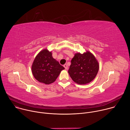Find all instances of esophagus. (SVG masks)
Segmentation results:
<instances>
[{
  "label": "esophagus",
  "instance_id": "esophagus-1",
  "mask_svg": "<svg viewBox=\"0 0 130 130\" xmlns=\"http://www.w3.org/2000/svg\"><path fill=\"white\" fill-rule=\"evenodd\" d=\"M64 67H65V68L66 69H68V66H67V64H64Z\"/></svg>",
  "mask_w": 130,
  "mask_h": 130
}]
</instances>
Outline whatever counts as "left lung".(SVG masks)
I'll list each match as a JSON object with an SVG mask.
<instances>
[{
	"label": "left lung",
	"instance_id": "1",
	"mask_svg": "<svg viewBox=\"0 0 130 130\" xmlns=\"http://www.w3.org/2000/svg\"><path fill=\"white\" fill-rule=\"evenodd\" d=\"M99 70V64L89 51L76 53L71 61L68 73L72 80L79 84H86L93 80Z\"/></svg>",
	"mask_w": 130,
	"mask_h": 130
}]
</instances>
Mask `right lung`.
<instances>
[{"instance_id": "right-lung-1", "label": "right lung", "mask_w": 130, "mask_h": 130, "mask_svg": "<svg viewBox=\"0 0 130 130\" xmlns=\"http://www.w3.org/2000/svg\"><path fill=\"white\" fill-rule=\"evenodd\" d=\"M64 67L54 59L52 53L47 49L41 51L35 58L32 71L38 81L46 84L54 82Z\"/></svg>"}]
</instances>
